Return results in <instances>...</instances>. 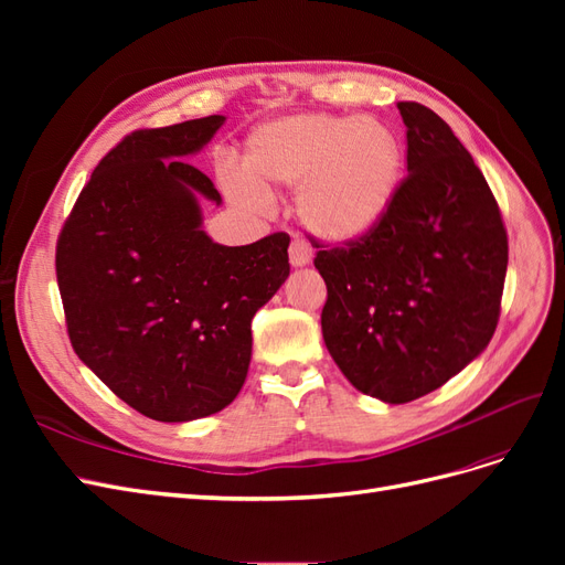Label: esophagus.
Returning <instances> with one entry per match:
<instances>
[{
	"mask_svg": "<svg viewBox=\"0 0 565 565\" xmlns=\"http://www.w3.org/2000/svg\"><path fill=\"white\" fill-rule=\"evenodd\" d=\"M311 256H313L311 245L301 241V237H295L292 245H289V262H292V266H306L311 262Z\"/></svg>",
	"mask_w": 565,
	"mask_h": 565,
	"instance_id": "obj_1",
	"label": "esophagus"
}]
</instances>
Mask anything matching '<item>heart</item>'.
Listing matches in <instances>:
<instances>
[{"label": "heart", "instance_id": "b5f03b06", "mask_svg": "<svg viewBox=\"0 0 565 565\" xmlns=\"http://www.w3.org/2000/svg\"><path fill=\"white\" fill-rule=\"evenodd\" d=\"M245 174L228 179L231 193L264 204L273 188H297V214L324 243H351L380 226L403 174V148L374 117L299 113L249 134Z\"/></svg>", "mask_w": 565, "mask_h": 565}]
</instances>
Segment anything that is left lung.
<instances>
[{"mask_svg": "<svg viewBox=\"0 0 565 565\" xmlns=\"http://www.w3.org/2000/svg\"><path fill=\"white\" fill-rule=\"evenodd\" d=\"M407 177L386 216L339 247L316 241L322 339L344 377L384 403L446 384L498 328L509 243L481 169L443 119L401 100Z\"/></svg>", "mask_w": 565, "mask_h": 565, "instance_id": "left-lung-1", "label": "left lung"}]
</instances>
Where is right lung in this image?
<instances>
[{
    "instance_id": "obj_1",
    "label": "right lung",
    "mask_w": 565,
    "mask_h": 565,
    "mask_svg": "<svg viewBox=\"0 0 565 565\" xmlns=\"http://www.w3.org/2000/svg\"><path fill=\"white\" fill-rule=\"evenodd\" d=\"M226 117L127 134L84 183L56 243L79 361L136 413L191 422L243 388L252 318L289 276L287 233L224 247L200 231L212 179L183 160Z\"/></svg>"
}]
</instances>
